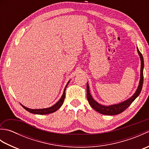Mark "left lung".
<instances>
[{
    "mask_svg": "<svg viewBox=\"0 0 149 149\" xmlns=\"http://www.w3.org/2000/svg\"><path fill=\"white\" fill-rule=\"evenodd\" d=\"M137 51L138 52V54L140 57L141 59V74H140V83H139V86L138 87L137 90L136 91L135 93L132 95L130 99L128 100L124 101V102H121L118 104H115V105H111V106H102L101 104L97 102L95 100L90 93V90H89V86H88V84L87 83L86 86V97L87 99L88 100V102L90 104V106L92 107L95 110L97 111V112H99L102 115H118L122 113L123 111L127 108V107L131 105L132 102L136 99L139 95H140L142 86H143V67H144V61H143V56H142L141 53L140 52V50H138L137 48Z\"/></svg>",
    "mask_w": 149,
    "mask_h": 149,
    "instance_id": "obj_1",
    "label": "left lung"
}]
</instances>
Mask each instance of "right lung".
<instances>
[{
    "mask_svg": "<svg viewBox=\"0 0 149 149\" xmlns=\"http://www.w3.org/2000/svg\"><path fill=\"white\" fill-rule=\"evenodd\" d=\"M70 81L68 82L67 84L66 85V86L65 88V90L64 91H63V95L61 97V99H59V100L58 101V102L56 103L54 105L48 107V108H45V109H29V108H27V107H25L24 106L22 105V106L24 107V108L27 110V111H29V113H33V114H38V115H47V114H50V113H52L56 111L57 110H58L59 108H60V107L62 106V104H63V102H64V100H65V90H66V88L67 86V85L68 84Z\"/></svg>",
    "mask_w": 149,
    "mask_h": 149,
    "instance_id": "obj_1",
    "label": "right lung"
}]
</instances>
